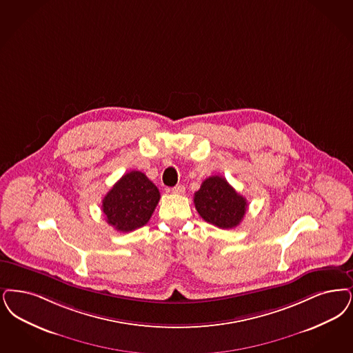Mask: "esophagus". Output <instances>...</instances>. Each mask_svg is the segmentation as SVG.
I'll return each instance as SVG.
<instances>
[{
	"label": "esophagus",
	"mask_w": 353,
	"mask_h": 353,
	"mask_svg": "<svg viewBox=\"0 0 353 353\" xmlns=\"http://www.w3.org/2000/svg\"><path fill=\"white\" fill-rule=\"evenodd\" d=\"M172 193L173 194H183L185 193V188H183V185H177V186H174V188H172Z\"/></svg>",
	"instance_id": "1"
}]
</instances>
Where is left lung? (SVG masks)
I'll return each instance as SVG.
<instances>
[{"instance_id":"8db88e82","label":"left lung","mask_w":353,"mask_h":353,"mask_svg":"<svg viewBox=\"0 0 353 353\" xmlns=\"http://www.w3.org/2000/svg\"><path fill=\"white\" fill-rule=\"evenodd\" d=\"M194 205L208 223L219 228L238 226L247 210V199L222 176H212L202 183L194 193Z\"/></svg>"}]
</instances>
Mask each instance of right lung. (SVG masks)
<instances>
[{"instance_id": "right-lung-1", "label": "right lung", "mask_w": 353, "mask_h": 353, "mask_svg": "<svg viewBox=\"0 0 353 353\" xmlns=\"http://www.w3.org/2000/svg\"><path fill=\"white\" fill-rule=\"evenodd\" d=\"M160 192L144 173L131 170L114 183L102 199L106 222L117 231L128 232L143 227L155 212Z\"/></svg>"}]
</instances>
